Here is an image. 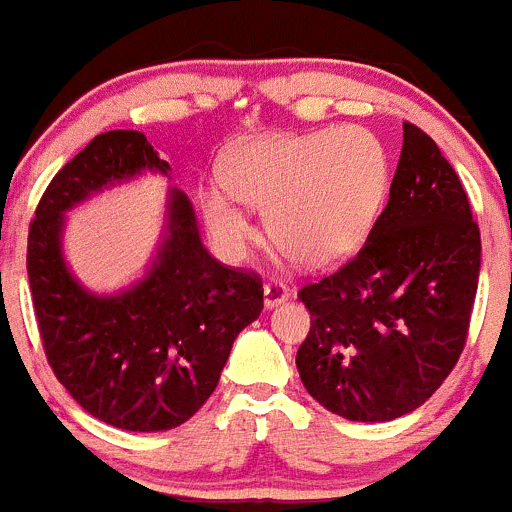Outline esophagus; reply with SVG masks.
I'll list each match as a JSON object with an SVG mask.
<instances>
[{
  "instance_id": "obj_1",
  "label": "esophagus",
  "mask_w": 512,
  "mask_h": 512,
  "mask_svg": "<svg viewBox=\"0 0 512 512\" xmlns=\"http://www.w3.org/2000/svg\"><path fill=\"white\" fill-rule=\"evenodd\" d=\"M290 298V288L283 280H270L265 283V308H278L280 303Z\"/></svg>"
}]
</instances>
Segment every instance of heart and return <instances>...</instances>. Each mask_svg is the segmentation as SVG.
Here are the masks:
<instances>
[{
  "label": "heart",
  "instance_id": "1",
  "mask_svg": "<svg viewBox=\"0 0 512 512\" xmlns=\"http://www.w3.org/2000/svg\"><path fill=\"white\" fill-rule=\"evenodd\" d=\"M386 179V151L366 128L260 136L229 151L222 164L227 191H202L199 207L227 255L252 237L242 201L265 209V229L280 250L318 270L346 260L366 240Z\"/></svg>",
  "mask_w": 512,
  "mask_h": 512
}]
</instances>
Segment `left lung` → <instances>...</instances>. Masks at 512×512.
I'll use <instances>...</instances> for the list:
<instances>
[{
  "mask_svg": "<svg viewBox=\"0 0 512 512\" xmlns=\"http://www.w3.org/2000/svg\"><path fill=\"white\" fill-rule=\"evenodd\" d=\"M480 278V227L437 143L404 123L389 204L356 257L298 298L308 394L351 422L414 412L455 369Z\"/></svg>",
  "mask_w": 512,
  "mask_h": 512,
  "instance_id": "8db88e82",
  "label": "left lung"
}]
</instances>
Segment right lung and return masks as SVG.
<instances>
[{
    "mask_svg": "<svg viewBox=\"0 0 512 512\" xmlns=\"http://www.w3.org/2000/svg\"><path fill=\"white\" fill-rule=\"evenodd\" d=\"M143 171L169 164L138 131L95 136L62 166L37 204L27 275L45 356L88 414L128 432L184 424L217 389L234 338L262 310V280L214 260L184 191L166 199L159 252L138 283L90 293L62 257L65 212Z\"/></svg>",
    "mask_w": 512,
    "mask_h": 512,
    "instance_id": "right-lung-1",
    "label": "right lung"
}]
</instances>
